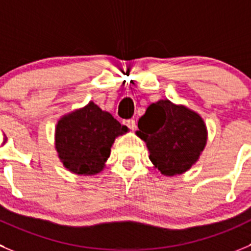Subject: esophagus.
Returning <instances> with one entry per match:
<instances>
[{
  "label": "esophagus",
  "mask_w": 251,
  "mask_h": 251,
  "mask_svg": "<svg viewBox=\"0 0 251 251\" xmlns=\"http://www.w3.org/2000/svg\"><path fill=\"white\" fill-rule=\"evenodd\" d=\"M124 124H125L126 126H127L130 130H136V123H135V120H132V119H130V120H126L124 121Z\"/></svg>",
  "instance_id": "1"
}]
</instances>
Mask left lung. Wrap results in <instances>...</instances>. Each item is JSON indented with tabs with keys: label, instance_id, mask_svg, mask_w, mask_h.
<instances>
[{
	"label": "left lung",
	"instance_id": "obj_1",
	"mask_svg": "<svg viewBox=\"0 0 251 251\" xmlns=\"http://www.w3.org/2000/svg\"><path fill=\"white\" fill-rule=\"evenodd\" d=\"M137 126L136 135L146 144L152 165L167 177L191 170L207 145L208 131L202 116L168 99L150 105Z\"/></svg>",
	"mask_w": 251,
	"mask_h": 251
}]
</instances>
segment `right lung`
<instances>
[{"mask_svg":"<svg viewBox=\"0 0 251 251\" xmlns=\"http://www.w3.org/2000/svg\"><path fill=\"white\" fill-rule=\"evenodd\" d=\"M127 131L110 112L89 101L57 121L54 145L58 157L69 172L78 176L98 175L110 157L115 139Z\"/></svg>","mask_w":251,"mask_h":251,"instance_id":"1","label":"right lung"}]
</instances>
